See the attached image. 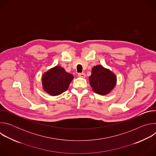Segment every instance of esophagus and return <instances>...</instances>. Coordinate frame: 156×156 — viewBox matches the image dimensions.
Segmentation results:
<instances>
[{
	"label": "esophagus",
	"instance_id": "34e87169",
	"mask_svg": "<svg viewBox=\"0 0 156 156\" xmlns=\"http://www.w3.org/2000/svg\"><path fill=\"white\" fill-rule=\"evenodd\" d=\"M78 76L81 78H83L86 77V75H85L84 73H78Z\"/></svg>",
	"mask_w": 156,
	"mask_h": 156
}]
</instances>
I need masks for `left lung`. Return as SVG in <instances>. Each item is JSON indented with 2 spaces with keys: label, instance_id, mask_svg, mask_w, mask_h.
<instances>
[{
  "label": "left lung",
  "instance_id": "1",
  "mask_svg": "<svg viewBox=\"0 0 156 156\" xmlns=\"http://www.w3.org/2000/svg\"><path fill=\"white\" fill-rule=\"evenodd\" d=\"M89 80L93 90L96 93L105 95L115 86L117 78L112 72L98 65L93 68Z\"/></svg>",
  "mask_w": 156,
  "mask_h": 156
}]
</instances>
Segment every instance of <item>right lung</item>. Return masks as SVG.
<instances>
[{"label":"right lung","instance_id":"1","mask_svg":"<svg viewBox=\"0 0 156 156\" xmlns=\"http://www.w3.org/2000/svg\"><path fill=\"white\" fill-rule=\"evenodd\" d=\"M73 79L72 74L66 73L60 66H56L44 73L42 83L44 91L52 96H58L67 90Z\"/></svg>","mask_w":156,"mask_h":156}]
</instances>
